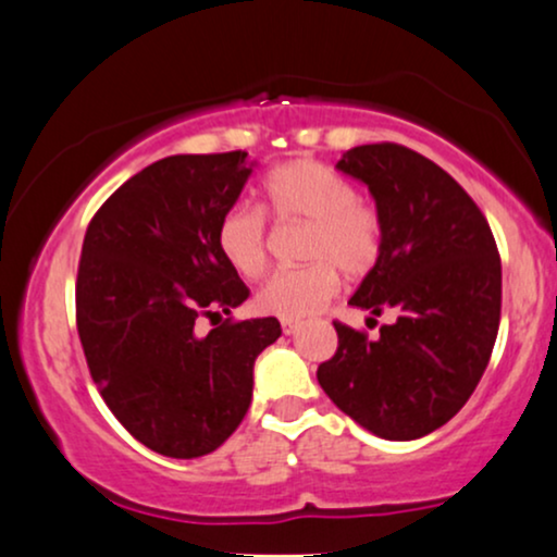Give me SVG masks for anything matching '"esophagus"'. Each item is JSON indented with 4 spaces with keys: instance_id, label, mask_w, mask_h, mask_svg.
<instances>
[{
    "instance_id": "esophagus-1",
    "label": "esophagus",
    "mask_w": 557,
    "mask_h": 557,
    "mask_svg": "<svg viewBox=\"0 0 557 557\" xmlns=\"http://www.w3.org/2000/svg\"><path fill=\"white\" fill-rule=\"evenodd\" d=\"M298 326H300L298 319H283V332L285 334H296Z\"/></svg>"
}]
</instances>
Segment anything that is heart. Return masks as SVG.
Returning a JSON list of instances; mask_svg holds the SVG:
<instances>
[{
	"instance_id": "obj_1",
	"label": "heart",
	"mask_w": 557,
	"mask_h": 557,
	"mask_svg": "<svg viewBox=\"0 0 557 557\" xmlns=\"http://www.w3.org/2000/svg\"><path fill=\"white\" fill-rule=\"evenodd\" d=\"M264 207L277 220H304L311 225L306 259L298 270L274 272L257 304L280 319H304L324 308L339 293V270L350 277L371 272L381 253V220L360 202L345 176L317 160H293L264 181ZM218 249L244 277H259L270 257L267 220L259 207H227L218 225Z\"/></svg>"
}]
</instances>
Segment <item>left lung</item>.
<instances>
[{"label":"left lung","mask_w":557,"mask_h":557,"mask_svg":"<svg viewBox=\"0 0 557 557\" xmlns=\"http://www.w3.org/2000/svg\"><path fill=\"white\" fill-rule=\"evenodd\" d=\"M337 171L368 186L381 253L350 306L392 308L376 339L334 321L339 347L317 379L334 405L386 441L446 425L472 397L500 321V257L485 214L444 169L394 143L360 145Z\"/></svg>","instance_id":"8db88e82"}]
</instances>
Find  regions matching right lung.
I'll return each instance as SVG.
<instances>
[{
    "mask_svg": "<svg viewBox=\"0 0 557 557\" xmlns=\"http://www.w3.org/2000/svg\"><path fill=\"white\" fill-rule=\"evenodd\" d=\"M249 152L171 156L106 199L87 225L77 270V332L100 397L139 444L173 459L205 457L244 420L253 360L280 321L223 319L249 287L218 249Z\"/></svg>",
    "mask_w": 557,
    "mask_h": 557,
    "instance_id": "obj_1",
    "label": "right lung"
}]
</instances>
